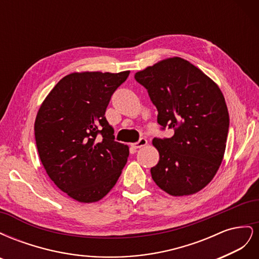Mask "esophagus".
<instances>
[{
  "instance_id": "esophagus-1",
  "label": "esophagus",
  "mask_w": 259,
  "mask_h": 259,
  "mask_svg": "<svg viewBox=\"0 0 259 259\" xmlns=\"http://www.w3.org/2000/svg\"><path fill=\"white\" fill-rule=\"evenodd\" d=\"M147 144H148V142H147V139H146V138H140L137 143L133 144V147H134L135 149H138V148H143V147H145Z\"/></svg>"
}]
</instances>
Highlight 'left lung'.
Returning <instances> with one entry per match:
<instances>
[{
	"label": "left lung",
	"mask_w": 259,
	"mask_h": 259,
	"mask_svg": "<svg viewBox=\"0 0 259 259\" xmlns=\"http://www.w3.org/2000/svg\"><path fill=\"white\" fill-rule=\"evenodd\" d=\"M158 109V123L174 130L170 138H154L160 160L150 171L163 191L183 197L206 187L221 166L229 113L218 85L180 57L158 61L135 73Z\"/></svg>",
	"instance_id": "8db88e82"
}]
</instances>
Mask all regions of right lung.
<instances>
[{"mask_svg": "<svg viewBox=\"0 0 259 259\" xmlns=\"http://www.w3.org/2000/svg\"><path fill=\"white\" fill-rule=\"evenodd\" d=\"M128 74L70 73L54 86L38 109L34 122L38 156L54 184L77 202L103 199L127 162L128 146L114 142V130L105 112Z\"/></svg>", "mask_w": 259, "mask_h": 259, "instance_id": "right-lung-1", "label": "right lung"}]
</instances>
